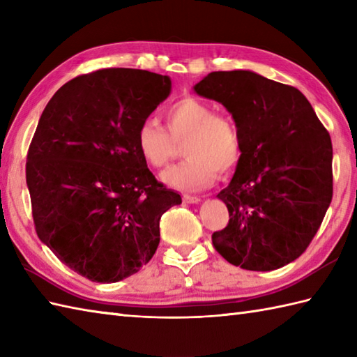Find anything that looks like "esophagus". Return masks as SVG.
<instances>
[{"mask_svg":"<svg viewBox=\"0 0 357 357\" xmlns=\"http://www.w3.org/2000/svg\"><path fill=\"white\" fill-rule=\"evenodd\" d=\"M183 199H184V202H187V204H198V202L201 201V199L198 198V196H190V195H184Z\"/></svg>","mask_w":357,"mask_h":357,"instance_id":"obj_1","label":"esophagus"}]
</instances>
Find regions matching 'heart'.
<instances>
[{
  "label": "heart",
  "mask_w": 357,
  "mask_h": 357,
  "mask_svg": "<svg viewBox=\"0 0 357 357\" xmlns=\"http://www.w3.org/2000/svg\"><path fill=\"white\" fill-rule=\"evenodd\" d=\"M167 132L153 121H144L136 132V149L142 161L162 169L183 144L185 159L162 173V181L181 190H201L216 178L233 173L242 156L241 132L233 118L215 112L196 96H183L164 110Z\"/></svg>",
  "instance_id": "b5f03b06"
}]
</instances>
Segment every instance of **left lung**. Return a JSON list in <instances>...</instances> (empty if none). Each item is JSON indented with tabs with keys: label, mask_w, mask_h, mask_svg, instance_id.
Here are the masks:
<instances>
[{
	"label": "left lung",
	"mask_w": 357,
	"mask_h": 357,
	"mask_svg": "<svg viewBox=\"0 0 357 357\" xmlns=\"http://www.w3.org/2000/svg\"><path fill=\"white\" fill-rule=\"evenodd\" d=\"M195 92L221 102L242 139L234 176L218 193L230 219L211 234L216 252L252 271L298 259L333 198L327 128L298 89L250 70L211 72Z\"/></svg>",
	"instance_id": "8db88e82"
}]
</instances>
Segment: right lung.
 Masks as SVG:
<instances>
[{"label": "right lung", "mask_w": 357, "mask_h": 357, "mask_svg": "<svg viewBox=\"0 0 357 357\" xmlns=\"http://www.w3.org/2000/svg\"><path fill=\"white\" fill-rule=\"evenodd\" d=\"M170 90L165 75L101 69L66 82L38 123L26 162L36 234L93 282L139 271L158 248L161 216L183 202L136 149L138 127Z\"/></svg>", "instance_id": "add662e5"}]
</instances>
